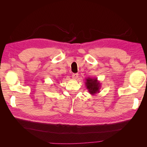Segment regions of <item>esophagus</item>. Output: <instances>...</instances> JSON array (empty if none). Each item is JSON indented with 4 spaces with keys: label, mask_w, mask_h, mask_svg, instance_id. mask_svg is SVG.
Returning <instances> with one entry per match:
<instances>
[{
    "label": "esophagus",
    "mask_w": 147,
    "mask_h": 147,
    "mask_svg": "<svg viewBox=\"0 0 147 147\" xmlns=\"http://www.w3.org/2000/svg\"><path fill=\"white\" fill-rule=\"evenodd\" d=\"M78 74H74L72 75V78L74 79H75V80L77 79L78 78Z\"/></svg>",
    "instance_id": "obj_1"
}]
</instances>
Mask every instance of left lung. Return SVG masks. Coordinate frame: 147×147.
Listing matches in <instances>:
<instances>
[{"instance_id":"obj_1","label":"left lung","mask_w":147,"mask_h":147,"mask_svg":"<svg viewBox=\"0 0 147 147\" xmlns=\"http://www.w3.org/2000/svg\"><path fill=\"white\" fill-rule=\"evenodd\" d=\"M85 85L90 94L91 95H95L97 93L99 92L101 84L97 78L89 77L86 78Z\"/></svg>"}]
</instances>
